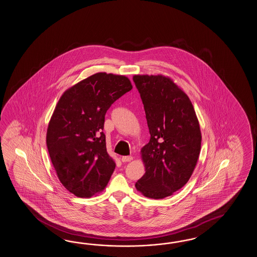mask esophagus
<instances>
[{
	"label": "esophagus",
	"mask_w": 257,
	"mask_h": 257,
	"mask_svg": "<svg viewBox=\"0 0 257 257\" xmlns=\"http://www.w3.org/2000/svg\"><path fill=\"white\" fill-rule=\"evenodd\" d=\"M121 162H123V163H126V162H130V161H132L133 157L132 156H122L121 158Z\"/></svg>",
	"instance_id": "obj_1"
}]
</instances>
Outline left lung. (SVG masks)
Listing matches in <instances>:
<instances>
[{
	"mask_svg": "<svg viewBox=\"0 0 257 257\" xmlns=\"http://www.w3.org/2000/svg\"><path fill=\"white\" fill-rule=\"evenodd\" d=\"M151 134L141 150L146 173L136 188L146 197L162 199L183 187L194 172L201 132L194 106L166 76H134Z\"/></svg>",
	"mask_w": 257,
	"mask_h": 257,
	"instance_id": "left-lung-1",
	"label": "left lung"
}]
</instances>
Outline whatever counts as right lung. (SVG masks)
I'll return each instance as SVG.
<instances>
[{
  "label": "right lung",
  "instance_id": "1",
  "mask_svg": "<svg viewBox=\"0 0 257 257\" xmlns=\"http://www.w3.org/2000/svg\"><path fill=\"white\" fill-rule=\"evenodd\" d=\"M124 76L97 73L66 90L50 118L47 147L58 178L70 193L90 197L103 191L115 169L106 152V111L132 90Z\"/></svg>",
  "mask_w": 257,
  "mask_h": 257
}]
</instances>
